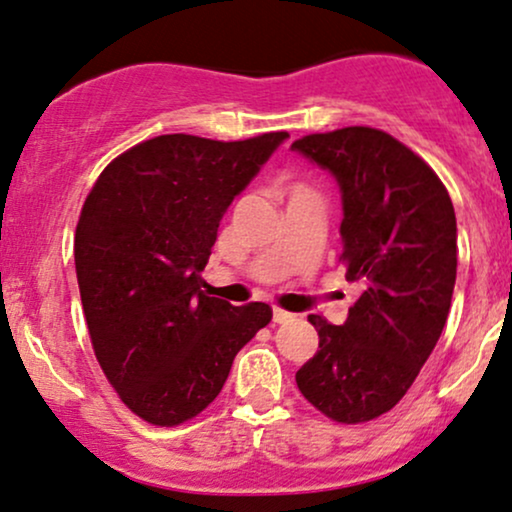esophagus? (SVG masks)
<instances>
[{
  "instance_id": "1",
  "label": "esophagus",
  "mask_w": 512,
  "mask_h": 512,
  "mask_svg": "<svg viewBox=\"0 0 512 512\" xmlns=\"http://www.w3.org/2000/svg\"><path fill=\"white\" fill-rule=\"evenodd\" d=\"M293 319V315L291 312H286V310H279V307H276L274 310V322L276 324H288Z\"/></svg>"
}]
</instances>
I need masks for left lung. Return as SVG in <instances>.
Masks as SVG:
<instances>
[{"mask_svg": "<svg viewBox=\"0 0 512 512\" xmlns=\"http://www.w3.org/2000/svg\"><path fill=\"white\" fill-rule=\"evenodd\" d=\"M291 150L336 178L338 262L362 291L341 326L307 317L319 350L295 381L331 420L369 422L408 393L448 319L458 267L451 195L424 159L377 128L312 133Z\"/></svg>", "mask_w": 512, "mask_h": 512, "instance_id": "obj_1", "label": "left lung"}]
</instances>
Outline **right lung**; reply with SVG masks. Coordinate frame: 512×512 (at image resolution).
Returning a JSON list of instances; mask_svg holds the SVG:
<instances>
[{
    "mask_svg": "<svg viewBox=\"0 0 512 512\" xmlns=\"http://www.w3.org/2000/svg\"><path fill=\"white\" fill-rule=\"evenodd\" d=\"M288 138L157 135L114 159L85 197L76 274L97 362L145 422L174 427L219 396L233 357L272 322L264 303L200 291L219 221Z\"/></svg>",
    "mask_w": 512,
    "mask_h": 512,
    "instance_id": "obj_1",
    "label": "right lung"
}]
</instances>
